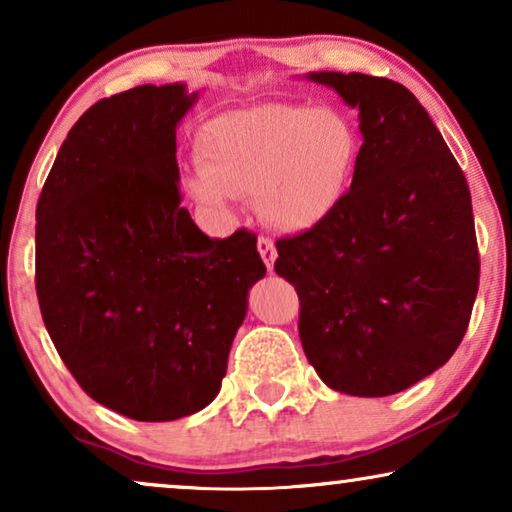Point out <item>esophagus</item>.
Returning <instances> with one entry per match:
<instances>
[{
	"instance_id": "34e87169",
	"label": "esophagus",
	"mask_w": 512,
	"mask_h": 512,
	"mask_svg": "<svg viewBox=\"0 0 512 512\" xmlns=\"http://www.w3.org/2000/svg\"><path fill=\"white\" fill-rule=\"evenodd\" d=\"M256 247H258V254H261V258H263L265 268H268V270H272V268H275V258H277V249H275V244H272V240H270V237H258Z\"/></svg>"
}]
</instances>
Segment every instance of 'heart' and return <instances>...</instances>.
Wrapping results in <instances>:
<instances>
[{
    "label": "heart",
    "instance_id": "obj_1",
    "mask_svg": "<svg viewBox=\"0 0 512 512\" xmlns=\"http://www.w3.org/2000/svg\"><path fill=\"white\" fill-rule=\"evenodd\" d=\"M359 153V132L338 111L300 104L226 111L198 132L200 167L188 191L216 207L256 193L270 226L305 233L345 200Z\"/></svg>",
    "mask_w": 512,
    "mask_h": 512
}]
</instances>
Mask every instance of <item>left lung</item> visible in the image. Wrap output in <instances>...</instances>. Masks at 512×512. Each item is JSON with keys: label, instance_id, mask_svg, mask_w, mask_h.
Segmentation results:
<instances>
[{"label": "left lung", "instance_id": "left-lung-1", "mask_svg": "<svg viewBox=\"0 0 512 512\" xmlns=\"http://www.w3.org/2000/svg\"><path fill=\"white\" fill-rule=\"evenodd\" d=\"M359 109L352 186L324 223L277 240L298 333L328 387L391 396L445 366L478 296L471 191L431 116L401 83L312 72Z\"/></svg>", "mask_w": 512, "mask_h": 512}]
</instances>
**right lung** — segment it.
<instances>
[{"mask_svg":"<svg viewBox=\"0 0 512 512\" xmlns=\"http://www.w3.org/2000/svg\"><path fill=\"white\" fill-rule=\"evenodd\" d=\"M184 83L95 102L62 142L37 202V298L81 389L137 422H172L221 389L256 235L207 237L181 207Z\"/></svg>","mask_w":512,"mask_h":512,"instance_id":"1","label":"right lung"}]
</instances>
